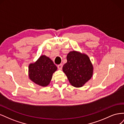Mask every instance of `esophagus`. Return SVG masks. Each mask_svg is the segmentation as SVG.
<instances>
[{
  "label": "esophagus",
  "instance_id": "1",
  "mask_svg": "<svg viewBox=\"0 0 124 124\" xmlns=\"http://www.w3.org/2000/svg\"><path fill=\"white\" fill-rule=\"evenodd\" d=\"M57 67L58 69L59 70H62V64H60V65H58L57 66Z\"/></svg>",
  "mask_w": 124,
  "mask_h": 124
}]
</instances>
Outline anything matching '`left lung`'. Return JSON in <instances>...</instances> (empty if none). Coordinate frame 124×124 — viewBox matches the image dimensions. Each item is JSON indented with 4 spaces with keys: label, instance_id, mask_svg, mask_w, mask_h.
<instances>
[{
    "label": "left lung",
    "instance_id": "left-lung-1",
    "mask_svg": "<svg viewBox=\"0 0 124 124\" xmlns=\"http://www.w3.org/2000/svg\"><path fill=\"white\" fill-rule=\"evenodd\" d=\"M67 62L62 71L70 84L79 88L84 86L93 77V67L87 55L76 51H70L67 56Z\"/></svg>",
    "mask_w": 124,
    "mask_h": 124
}]
</instances>
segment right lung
Returning a JSON list of instances; mask_svg holds the SVG:
<instances>
[{"label": "right lung", "mask_w": 124, "mask_h": 124, "mask_svg": "<svg viewBox=\"0 0 124 124\" xmlns=\"http://www.w3.org/2000/svg\"><path fill=\"white\" fill-rule=\"evenodd\" d=\"M57 70L53 62L46 55H41L28 66V77L33 83L42 87L49 85L53 74Z\"/></svg>", "instance_id": "1"}]
</instances>
